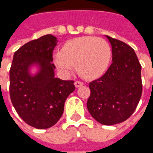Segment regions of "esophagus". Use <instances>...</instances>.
I'll return each mask as SVG.
<instances>
[{
	"label": "esophagus",
	"mask_w": 153,
	"mask_h": 153,
	"mask_svg": "<svg viewBox=\"0 0 153 153\" xmlns=\"http://www.w3.org/2000/svg\"><path fill=\"white\" fill-rule=\"evenodd\" d=\"M74 85H75L76 88H79V87H80V86H82L83 83L80 82V81H75V83H74Z\"/></svg>",
	"instance_id": "obj_1"
}]
</instances>
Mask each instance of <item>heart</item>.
I'll return each mask as SVG.
<instances>
[{"label":"heart","instance_id":"heart-1","mask_svg":"<svg viewBox=\"0 0 153 153\" xmlns=\"http://www.w3.org/2000/svg\"><path fill=\"white\" fill-rule=\"evenodd\" d=\"M111 57V47L104 39L81 36L67 41L54 59V63L63 73H69L73 67H76L83 78L93 79L106 71Z\"/></svg>","mask_w":153,"mask_h":153}]
</instances>
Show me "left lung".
<instances>
[{"instance_id":"8db88e82","label":"left lung","mask_w":153,"mask_h":153,"mask_svg":"<svg viewBox=\"0 0 153 153\" xmlns=\"http://www.w3.org/2000/svg\"><path fill=\"white\" fill-rule=\"evenodd\" d=\"M112 46V63L101 77L89 84L87 108L104 125L125 121L134 112L142 94L141 65L129 45L105 35Z\"/></svg>"}]
</instances>
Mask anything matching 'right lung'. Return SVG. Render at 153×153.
Returning <instances> with one entry per match:
<instances>
[{
	"mask_svg": "<svg viewBox=\"0 0 153 153\" xmlns=\"http://www.w3.org/2000/svg\"><path fill=\"white\" fill-rule=\"evenodd\" d=\"M57 41L48 34L26 43L15 52L9 71L12 104L24 121L38 129L60 120L66 99L75 90L74 81L55 77L52 62Z\"/></svg>",
	"mask_w": 153,
	"mask_h": 153,
	"instance_id": "1",
	"label": "right lung"
}]
</instances>
